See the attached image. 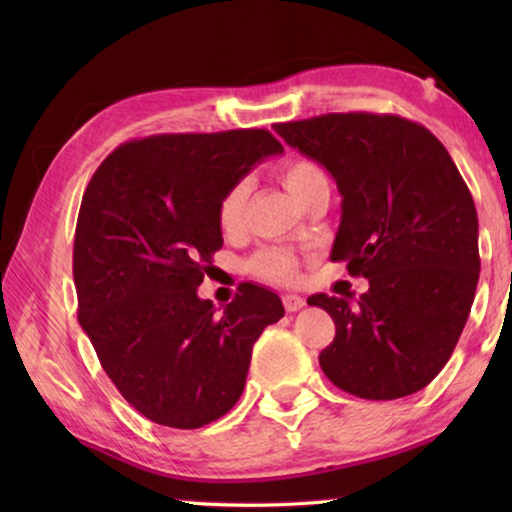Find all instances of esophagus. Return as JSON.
<instances>
[{
  "label": "esophagus",
  "mask_w": 512,
  "mask_h": 512,
  "mask_svg": "<svg viewBox=\"0 0 512 512\" xmlns=\"http://www.w3.org/2000/svg\"><path fill=\"white\" fill-rule=\"evenodd\" d=\"M282 303H284L286 312H298V310H303V307H305V298L298 296V293H284Z\"/></svg>",
  "instance_id": "1"
}]
</instances>
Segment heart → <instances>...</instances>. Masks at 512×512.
<instances>
[{
    "label": "heart",
    "instance_id": "obj_1",
    "mask_svg": "<svg viewBox=\"0 0 512 512\" xmlns=\"http://www.w3.org/2000/svg\"><path fill=\"white\" fill-rule=\"evenodd\" d=\"M277 177L296 202L303 200L314 186L326 184L328 181L324 167L303 156L284 160V163L279 165ZM244 205H247V188L242 184L233 186L226 195H223L219 205V223L223 233H233V230L242 226ZM251 272H254L256 277L268 279V282H289L293 272H296V261H293V256L286 254V251L265 249L258 256H254V261H251Z\"/></svg>",
    "mask_w": 512,
    "mask_h": 512
}]
</instances>
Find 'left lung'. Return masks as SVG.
I'll list each match as a JSON object with an SVG mask.
<instances>
[{"mask_svg":"<svg viewBox=\"0 0 512 512\" xmlns=\"http://www.w3.org/2000/svg\"><path fill=\"white\" fill-rule=\"evenodd\" d=\"M275 130L331 172L342 195L331 261L370 284L356 300L307 298L335 321L321 370L368 401L415 394L450 361L478 289V212L466 181L445 146L401 116L324 114Z\"/></svg>","mask_w":512,"mask_h":512,"instance_id":"8db88e82","label":"left lung"}]
</instances>
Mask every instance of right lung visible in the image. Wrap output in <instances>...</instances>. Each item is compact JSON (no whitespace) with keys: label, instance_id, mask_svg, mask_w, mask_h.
Returning <instances> with one entry per match:
<instances>
[{"label":"right lung","instance_id":"add662e5","mask_svg":"<svg viewBox=\"0 0 512 512\" xmlns=\"http://www.w3.org/2000/svg\"><path fill=\"white\" fill-rule=\"evenodd\" d=\"M282 151L256 128L132 139L83 193L74 235L81 328L109 380L151 422L200 429L226 415L258 335L284 317L277 293L256 284H242L221 314L198 298L223 247V195Z\"/></svg>","mask_w":512,"mask_h":512}]
</instances>
